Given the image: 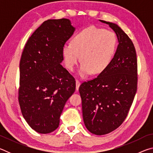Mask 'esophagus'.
<instances>
[{"label": "esophagus", "instance_id": "34e87169", "mask_svg": "<svg viewBox=\"0 0 153 153\" xmlns=\"http://www.w3.org/2000/svg\"><path fill=\"white\" fill-rule=\"evenodd\" d=\"M79 86H80V82L78 81V80H76V88L77 90H78Z\"/></svg>", "mask_w": 153, "mask_h": 153}]
</instances>
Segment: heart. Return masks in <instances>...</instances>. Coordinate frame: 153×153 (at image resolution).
Here are the masks:
<instances>
[{
  "mask_svg": "<svg viewBox=\"0 0 153 153\" xmlns=\"http://www.w3.org/2000/svg\"><path fill=\"white\" fill-rule=\"evenodd\" d=\"M117 42V36L113 31L95 26L84 28L74 36L72 43L62 46L65 66L69 71H74L81 58L78 70L80 77H86L92 72L102 73L112 60Z\"/></svg>",
  "mask_w": 153,
  "mask_h": 153,
  "instance_id": "b5f03b06",
  "label": "heart"
}]
</instances>
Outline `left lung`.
<instances>
[{
	"label": "left lung",
	"mask_w": 153,
	"mask_h": 153,
	"mask_svg": "<svg viewBox=\"0 0 153 153\" xmlns=\"http://www.w3.org/2000/svg\"><path fill=\"white\" fill-rule=\"evenodd\" d=\"M108 24L117 37V50L110 64L97 77L80 85L82 115L90 132L104 135L126 118L137 90V59L133 42L116 24Z\"/></svg>",
	"instance_id": "obj_1"
}]
</instances>
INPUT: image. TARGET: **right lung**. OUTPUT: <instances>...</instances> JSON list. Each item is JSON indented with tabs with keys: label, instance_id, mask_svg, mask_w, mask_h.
Segmentation results:
<instances>
[{
	"label": "right lung",
	"instance_id": "1",
	"mask_svg": "<svg viewBox=\"0 0 153 153\" xmlns=\"http://www.w3.org/2000/svg\"><path fill=\"white\" fill-rule=\"evenodd\" d=\"M75 28L68 19H48L28 39L19 63V102L31 128L48 134L59 126L76 81L61 63L62 46Z\"/></svg>",
	"mask_w": 153,
	"mask_h": 153
}]
</instances>
